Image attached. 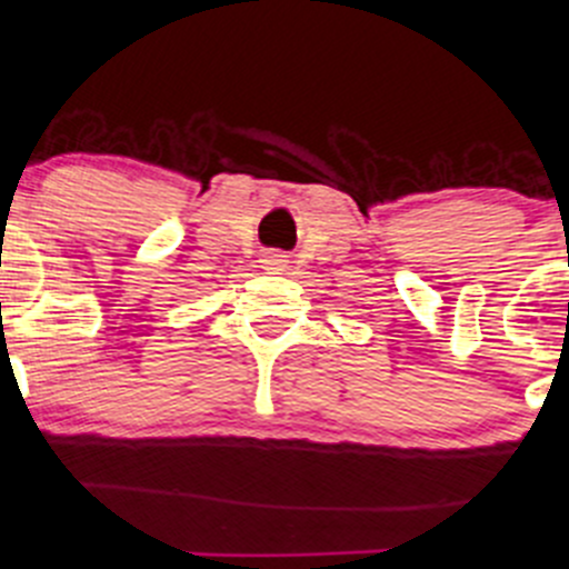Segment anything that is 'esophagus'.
<instances>
[{"label":"esophagus","mask_w":569,"mask_h":569,"mask_svg":"<svg viewBox=\"0 0 569 569\" xmlns=\"http://www.w3.org/2000/svg\"><path fill=\"white\" fill-rule=\"evenodd\" d=\"M286 263H289V260L278 252H269L267 258H263V269H269V272H283Z\"/></svg>","instance_id":"esophagus-1"}]
</instances>
